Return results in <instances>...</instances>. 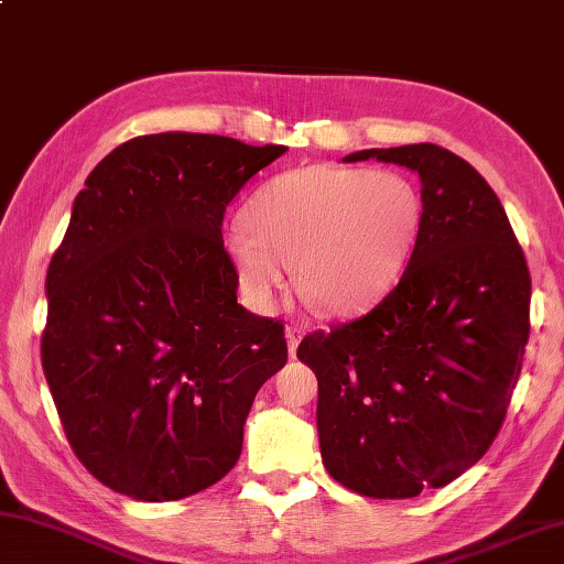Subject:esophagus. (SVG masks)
Returning a JSON list of instances; mask_svg holds the SVG:
<instances>
[{"instance_id":"34e87169","label":"esophagus","mask_w":564,"mask_h":564,"mask_svg":"<svg viewBox=\"0 0 564 564\" xmlns=\"http://www.w3.org/2000/svg\"><path fill=\"white\" fill-rule=\"evenodd\" d=\"M302 337H304V329H302V327H288V347H290V357H294V354H297V347H300Z\"/></svg>"}]
</instances>
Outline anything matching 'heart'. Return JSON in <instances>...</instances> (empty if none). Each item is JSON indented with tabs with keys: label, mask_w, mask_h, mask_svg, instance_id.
Listing matches in <instances>:
<instances>
[{
	"label": "heart",
	"mask_w": 564,
	"mask_h": 564,
	"mask_svg": "<svg viewBox=\"0 0 564 564\" xmlns=\"http://www.w3.org/2000/svg\"><path fill=\"white\" fill-rule=\"evenodd\" d=\"M421 230V195L406 177L307 165L267 181L225 232V250L257 310L294 288L329 317L367 312L397 288Z\"/></svg>",
	"instance_id": "1"
}]
</instances>
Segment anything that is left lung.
<instances>
[{"label":"left lung","mask_w":564,"mask_h":564,"mask_svg":"<svg viewBox=\"0 0 564 564\" xmlns=\"http://www.w3.org/2000/svg\"><path fill=\"white\" fill-rule=\"evenodd\" d=\"M421 177V230L401 280L359 319L302 339L317 373L329 476L359 496L416 498L486 456L530 337V270L498 195L433 143L371 148Z\"/></svg>","instance_id":"obj_1"}]
</instances>
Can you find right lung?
Returning a JSON list of instances; mask_svg holds the SVG:
<instances>
[{
	"label": "right lung",
	"mask_w": 564,
	"mask_h": 564,
	"mask_svg": "<svg viewBox=\"0 0 564 564\" xmlns=\"http://www.w3.org/2000/svg\"><path fill=\"white\" fill-rule=\"evenodd\" d=\"M284 151L138 135L76 195L46 272L42 367L68 446L121 496L181 500L225 478L254 393L288 364L284 324L237 304L220 230Z\"/></svg>",
	"instance_id": "add662e5"
}]
</instances>
